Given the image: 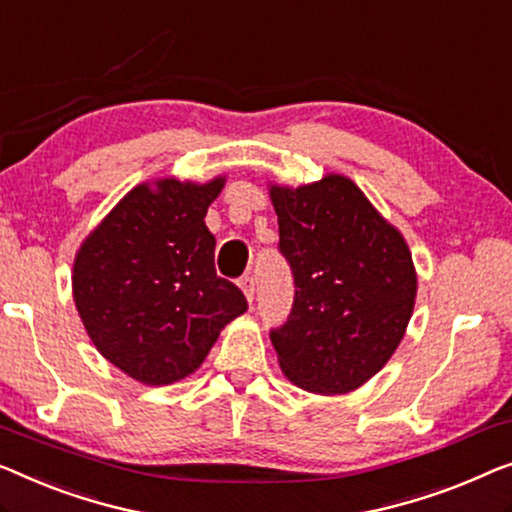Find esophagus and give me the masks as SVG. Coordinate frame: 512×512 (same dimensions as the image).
Returning <instances> with one entry per match:
<instances>
[{
  "mask_svg": "<svg viewBox=\"0 0 512 512\" xmlns=\"http://www.w3.org/2000/svg\"><path fill=\"white\" fill-rule=\"evenodd\" d=\"M240 288L244 291V295H247V300H249V305H251V302H254V295H256V281H254V277H251V274H244V277L240 279Z\"/></svg>",
  "mask_w": 512,
  "mask_h": 512,
  "instance_id": "1",
  "label": "esophagus"
}]
</instances>
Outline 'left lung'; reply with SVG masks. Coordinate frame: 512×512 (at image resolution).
<instances>
[{"instance_id":"8db88e82","label":"left lung","mask_w":512,"mask_h":512,"mask_svg":"<svg viewBox=\"0 0 512 512\" xmlns=\"http://www.w3.org/2000/svg\"><path fill=\"white\" fill-rule=\"evenodd\" d=\"M270 198L295 281L291 314L270 330L279 367L302 390L344 395L402 342L418 291L411 251L344 175L272 184Z\"/></svg>"}]
</instances>
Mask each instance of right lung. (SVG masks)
Instances as JSON below:
<instances>
[{"label":"right lung","instance_id":"1","mask_svg":"<svg viewBox=\"0 0 512 512\" xmlns=\"http://www.w3.org/2000/svg\"><path fill=\"white\" fill-rule=\"evenodd\" d=\"M226 177L138 184L117 203L73 263V300L103 358L145 385L196 372L221 328L247 311L214 270L207 207Z\"/></svg>","mask_w":512,"mask_h":512}]
</instances>
